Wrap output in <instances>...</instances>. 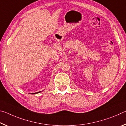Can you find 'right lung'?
<instances>
[{
  "instance_id": "right-lung-1",
  "label": "right lung",
  "mask_w": 126,
  "mask_h": 126,
  "mask_svg": "<svg viewBox=\"0 0 126 126\" xmlns=\"http://www.w3.org/2000/svg\"><path fill=\"white\" fill-rule=\"evenodd\" d=\"M39 92H40H40H36V93H32V94H37V93H39Z\"/></svg>"
}]
</instances>
